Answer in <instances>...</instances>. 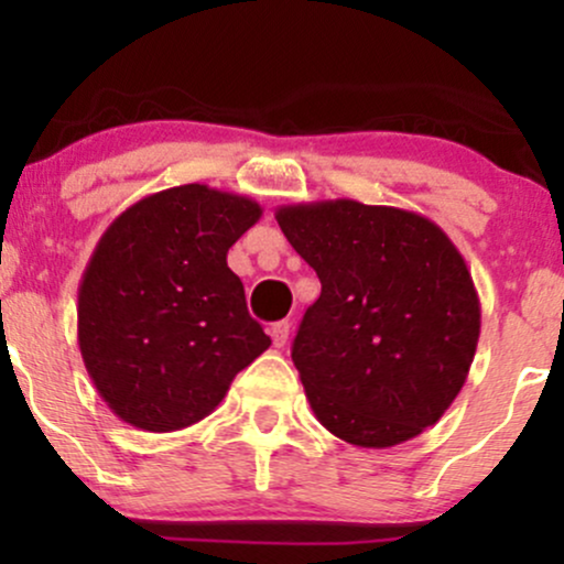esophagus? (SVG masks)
<instances>
[{
    "instance_id": "1",
    "label": "esophagus",
    "mask_w": 564,
    "mask_h": 564,
    "mask_svg": "<svg viewBox=\"0 0 564 564\" xmlns=\"http://www.w3.org/2000/svg\"><path fill=\"white\" fill-rule=\"evenodd\" d=\"M289 334H291V323L289 321H278L270 326V339H273L275 347H283L289 341Z\"/></svg>"
}]
</instances>
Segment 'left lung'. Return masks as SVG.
<instances>
[{
  "label": "left lung",
  "mask_w": 564,
  "mask_h": 564,
  "mask_svg": "<svg viewBox=\"0 0 564 564\" xmlns=\"http://www.w3.org/2000/svg\"><path fill=\"white\" fill-rule=\"evenodd\" d=\"M275 219L321 278L291 347L315 419L360 448H392L437 424L480 339L462 251L398 206L313 200Z\"/></svg>",
  "instance_id": "1"
}]
</instances>
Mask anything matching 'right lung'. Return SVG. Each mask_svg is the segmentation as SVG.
<instances>
[{
    "mask_svg": "<svg viewBox=\"0 0 564 564\" xmlns=\"http://www.w3.org/2000/svg\"><path fill=\"white\" fill-rule=\"evenodd\" d=\"M260 217L257 200L191 183L140 198L102 232L79 283V349L121 422H200L270 347L228 268V249Z\"/></svg>",
    "mask_w": 564,
    "mask_h": 564,
    "instance_id": "add662e5",
    "label": "right lung"
}]
</instances>
